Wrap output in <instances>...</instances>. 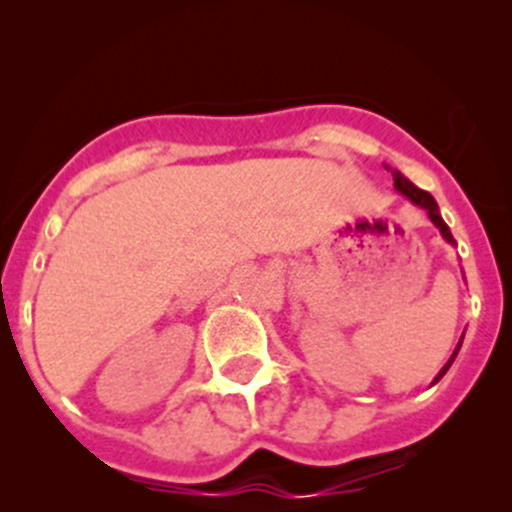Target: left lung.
I'll return each mask as SVG.
<instances>
[{
    "label": "left lung",
    "instance_id": "obj_1",
    "mask_svg": "<svg viewBox=\"0 0 512 512\" xmlns=\"http://www.w3.org/2000/svg\"><path fill=\"white\" fill-rule=\"evenodd\" d=\"M386 168H389V165H386ZM389 170H391V175H394V188L399 190V193L404 195V198H409L411 203L418 205V208H423V210H426V213H428V218H431V223L438 227V232H441V237H443V240H446L448 245H456V240H453L451 230H448V225L443 223V218H441V210H438V203H436V200H433V195H431V193H426V190L416 188V185L411 183V180L406 178L404 173H401V170H394V168H389ZM463 334H466V332H463ZM461 344H463V337H461V342H458V347L453 349L451 359L446 361V366H443V369L438 371V374H436V379H433V384H438V381L443 379V374H446V371L451 369L453 359H456L458 352H461Z\"/></svg>",
    "mask_w": 512,
    "mask_h": 512
}]
</instances>
